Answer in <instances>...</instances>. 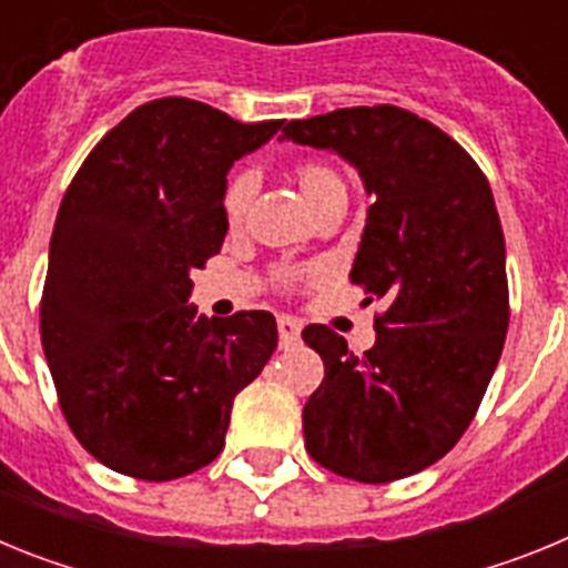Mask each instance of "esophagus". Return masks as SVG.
<instances>
[{
    "label": "esophagus",
    "mask_w": 568,
    "mask_h": 568,
    "mask_svg": "<svg viewBox=\"0 0 568 568\" xmlns=\"http://www.w3.org/2000/svg\"><path fill=\"white\" fill-rule=\"evenodd\" d=\"M278 338L281 346H293L301 341V324L290 315H278Z\"/></svg>",
    "instance_id": "esophagus-1"
}]
</instances>
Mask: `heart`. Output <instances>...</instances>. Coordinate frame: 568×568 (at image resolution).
Instances as JSON below:
<instances>
[{
    "instance_id": "obj_1",
    "label": "heart",
    "mask_w": 568,
    "mask_h": 568,
    "mask_svg": "<svg viewBox=\"0 0 568 568\" xmlns=\"http://www.w3.org/2000/svg\"><path fill=\"white\" fill-rule=\"evenodd\" d=\"M290 179L298 187L301 199L310 204L315 215L324 213L333 204H346V184L333 164L321 162V159H301L290 168ZM250 195H253V179L250 173H233L224 184L222 193V215L230 227H239L244 222L250 207ZM275 281L281 287H293L295 281L304 278V270L298 267H275Z\"/></svg>"
}]
</instances>
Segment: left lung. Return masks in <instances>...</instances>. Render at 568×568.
I'll use <instances>...</instances> for the list:
<instances>
[{
	"mask_svg": "<svg viewBox=\"0 0 568 568\" xmlns=\"http://www.w3.org/2000/svg\"><path fill=\"white\" fill-rule=\"evenodd\" d=\"M281 133L358 168L373 204L349 278L364 304H386L366 353L324 324L301 333L324 361L304 406L307 453L341 478L400 480L458 444L504 349L509 281L491 187L453 135L395 104L295 119Z\"/></svg>",
	"mask_w": 568,
	"mask_h": 568,
	"instance_id": "obj_1",
	"label": "left lung"
}]
</instances>
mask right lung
I'll use <instances>...</instances> for the list:
<instances>
[{
	"instance_id": "add662e5",
	"label": "right lung",
	"mask_w": 568,
	"mask_h": 568,
	"mask_svg": "<svg viewBox=\"0 0 568 568\" xmlns=\"http://www.w3.org/2000/svg\"><path fill=\"white\" fill-rule=\"evenodd\" d=\"M281 124L153 99L104 133L64 193L39 329L70 433L113 471L175 480L219 458L233 398L278 344L264 310L204 318L187 295L227 235V170Z\"/></svg>"
}]
</instances>
